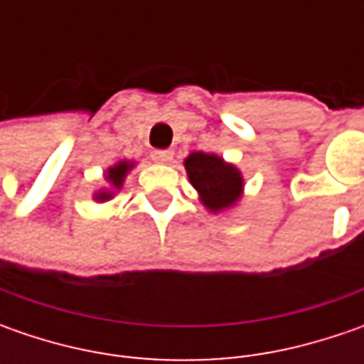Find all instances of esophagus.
Returning a JSON list of instances; mask_svg holds the SVG:
<instances>
[{
	"instance_id": "34e87169",
	"label": "esophagus",
	"mask_w": 364,
	"mask_h": 364,
	"mask_svg": "<svg viewBox=\"0 0 364 364\" xmlns=\"http://www.w3.org/2000/svg\"><path fill=\"white\" fill-rule=\"evenodd\" d=\"M151 158L156 161H161V164H168V161H172V158H174V151L172 149H154L151 151Z\"/></svg>"
}]
</instances>
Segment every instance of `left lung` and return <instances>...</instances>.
I'll return each instance as SVG.
<instances>
[{
	"mask_svg": "<svg viewBox=\"0 0 364 364\" xmlns=\"http://www.w3.org/2000/svg\"><path fill=\"white\" fill-rule=\"evenodd\" d=\"M190 184L198 190L200 203L210 213L227 210L239 203L243 194V176L223 158L215 154L192 151L184 160Z\"/></svg>",
	"mask_w": 364,
	"mask_h": 364,
	"instance_id": "8db88e82",
	"label": "left lung"
}]
</instances>
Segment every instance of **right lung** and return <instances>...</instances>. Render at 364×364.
<instances>
[{"instance_id": "obj_1", "label": "right lung", "mask_w": 364, "mask_h": 364, "mask_svg": "<svg viewBox=\"0 0 364 364\" xmlns=\"http://www.w3.org/2000/svg\"><path fill=\"white\" fill-rule=\"evenodd\" d=\"M133 168V161H117L115 166H111L109 170H107V182H109V186H111V190H99L92 198L95 200H99V203H105V200H109L111 196H113V190H119L121 186H123V182H125V176H127V172Z\"/></svg>"}]
</instances>
